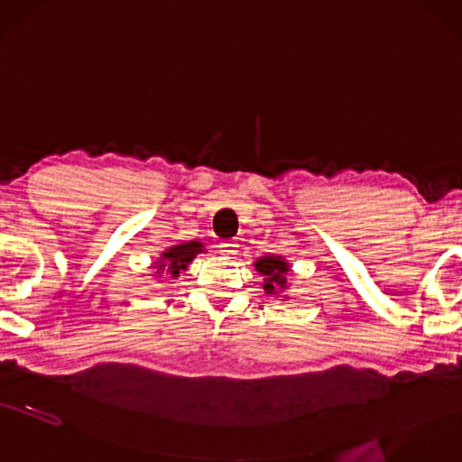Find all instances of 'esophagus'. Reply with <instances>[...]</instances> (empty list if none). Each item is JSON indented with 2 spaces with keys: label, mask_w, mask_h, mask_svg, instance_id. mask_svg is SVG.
I'll return each mask as SVG.
<instances>
[{
  "label": "esophagus",
  "mask_w": 462,
  "mask_h": 462,
  "mask_svg": "<svg viewBox=\"0 0 462 462\" xmlns=\"http://www.w3.org/2000/svg\"><path fill=\"white\" fill-rule=\"evenodd\" d=\"M218 252H220L222 255H234L236 252H238V244H236L234 240L220 242V244H218Z\"/></svg>",
  "instance_id": "obj_1"
}]
</instances>
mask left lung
Masks as SVG:
<instances>
[{
	"mask_svg": "<svg viewBox=\"0 0 462 462\" xmlns=\"http://www.w3.org/2000/svg\"><path fill=\"white\" fill-rule=\"evenodd\" d=\"M255 271L259 274H263V288H265L267 294H274L279 296L281 292L288 288L286 282V274L290 271L288 263L281 257V255H265L255 261Z\"/></svg>",
	"mask_w": 462,
	"mask_h": 462,
	"instance_id": "1",
	"label": "left lung"
}]
</instances>
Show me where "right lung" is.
Listing matches in <instances>:
<instances>
[{
  "instance_id": "obj_1",
  "label": "right lung",
  "mask_w": 462,
  "mask_h": 462,
  "mask_svg": "<svg viewBox=\"0 0 462 462\" xmlns=\"http://www.w3.org/2000/svg\"><path fill=\"white\" fill-rule=\"evenodd\" d=\"M205 252L203 244L201 242H186V244H180V245H172L170 249L161 255L154 263V269L156 273H166V274H172L178 276L180 271H186L189 263L195 259L197 254Z\"/></svg>"
}]
</instances>
